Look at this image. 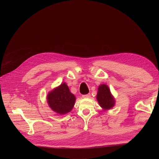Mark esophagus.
Masks as SVG:
<instances>
[{"label":"esophagus","instance_id":"esophagus-1","mask_svg":"<svg viewBox=\"0 0 159 159\" xmlns=\"http://www.w3.org/2000/svg\"><path fill=\"white\" fill-rule=\"evenodd\" d=\"M90 94H86V95H82V97L83 98H89V97H90Z\"/></svg>","mask_w":159,"mask_h":159}]
</instances>
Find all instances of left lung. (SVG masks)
<instances>
[{
  "instance_id": "obj_1",
  "label": "left lung",
  "mask_w": 159,
  "mask_h": 159,
  "mask_svg": "<svg viewBox=\"0 0 159 159\" xmlns=\"http://www.w3.org/2000/svg\"><path fill=\"white\" fill-rule=\"evenodd\" d=\"M97 99L100 106L104 110L111 109L115 104V98L111 93L109 87L104 84L98 86Z\"/></svg>"
}]
</instances>
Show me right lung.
<instances>
[{
    "label": "right lung",
    "mask_w": 159,
    "mask_h": 159,
    "mask_svg": "<svg viewBox=\"0 0 159 159\" xmlns=\"http://www.w3.org/2000/svg\"><path fill=\"white\" fill-rule=\"evenodd\" d=\"M75 100V96L70 92L68 86L64 82L54 88L47 95L49 107L60 115L70 112L74 106Z\"/></svg>",
    "instance_id": "1"
}]
</instances>
